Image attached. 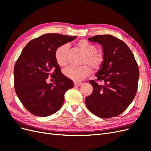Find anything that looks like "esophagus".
<instances>
[{"instance_id":"esophagus-1","label":"esophagus","mask_w":151,"mask_h":151,"mask_svg":"<svg viewBox=\"0 0 151 151\" xmlns=\"http://www.w3.org/2000/svg\"><path fill=\"white\" fill-rule=\"evenodd\" d=\"M82 84H83V83H82L81 82H77V81L74 82V85H75L76 86H81Z\"/></svg>"}]
</instances>
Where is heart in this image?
<instances>
[{"label":"heart","mask_w":151,"mask_h":151,"mask_svg":"<svg viewBox=\"0 0 151 151\" xmlns=\"http://www.w3.org/2000/svg\"><path fill=\"white\" fill-rule=\"evenodd\" d=\"M78 47L84 55V64H88L94 70H98L101 68L105 60L104 54L103 52L97 51V48L94 45L84 40H79L76 43ZM68 47L67 45H62L58 47L55 52V58L58 65L63 67L66 65L67 53ZM91 73V68L88 65L81 67H68L63 70V74L67 78L74 81L83 80L84 77L89 76Z\"/></svg>","instance_id":"heart-1"}]
</instances>
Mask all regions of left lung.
Listing matches in <instances>:
<instances>
[{
	"label": "left lung",
	"instance_id": "left-lung-1",
	"mask_svg": "<svg viewBox=\"0 0 151 151\" xmlns=\"http://www.w3.org/2000/svg\"><path fill=\"white\" fill-rule=\"evenodd\" d=\"M88 40L102 45L105 60L97 73V79L89 82L93 91L85 99L86 106L102 118L119 115L137 93L139 77L137 63L127 44L115 36L96 35ZM98 81H102V84Z\"/></svg>",
	"mask_w": 151,
	"mask_h": 151
}]
</instances>
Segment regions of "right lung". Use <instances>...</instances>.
Returning a JSON list of instances; mask_svg holds the SVG:
<instances>
[{
    "instance_id": "obj_1",
    "label": "right lung",
    "mask_w": 151,
    "mask_h": 151,
    "mask_svg": "<svg viewBox=\"0 0 151 151\" xmlns=\"http://www.w3.org/2000/svg\"><path fill=\"white\" fill-rule=\"evenodd\" d=\"M76 38L58 33L43 35L31 40L17 58L14 68L15 91L33 115L45 117L58 111L66 91L74 87L73 82L61 72L55 52ZM50 76L54 79L53 83H47Z\"/></svg>"
}]
</instances>
